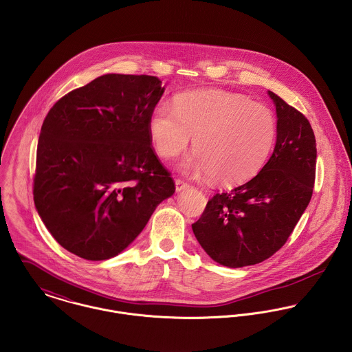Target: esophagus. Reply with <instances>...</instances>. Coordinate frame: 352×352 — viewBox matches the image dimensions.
<instances>
[{
	"label": "esophagus",
	"instance_id": "1",
	"mask_svg": "<svg viewBox=\"0 0 352 352\" xmlns=\"http://www.w3.org/2000/svg\"><path fill=\"white\" fill-rule=\"evenodd\" d=\"M188 186H189L188 182H185V181H182V179H175V190H177V192H181V190L186 189Z\"/></svg>",
	"mask_w": 352,
	"mask_h": 352
}]
</instances>
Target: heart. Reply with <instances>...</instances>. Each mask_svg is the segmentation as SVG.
<instances>
[{"mask_svg":"<svg viewBox=\"0 0 352 352\" xmlns=\"http://www.w3.org/2000/svg\"><path fill=\"white\" fill-rule=\"evenodd\" d=\"M148 129L157 154L166 159L186 150L195 136V153L181 163L182 170L234 186L251 179L267 162L276 120L267 107L245 96L204 90L178 96L174 108L159 104Z\"/></svg>","mask_w":352,"mask_h":352,"instance_id":"obj_1","label":"heart"}]
</instances>
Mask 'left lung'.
Segmentation results:
<instances>
[{"mask_svg": "<svg viewBox=\"0 0 352 352\" xmlns=\"http://www.w3.org/2000/svg\"><path fill=\"white\" fill-rule=\"evenodd\" d=\"M276 142L263 168L248 182L208 201L192 224L204 251L227 267L263 262L289 239L312 198L316 139L301 112L269 90Z\"/></svg>", "mask_w": 352, "mask_h": 352, "instance_id": "obj_1", "label": "left lung"}]
</instances>
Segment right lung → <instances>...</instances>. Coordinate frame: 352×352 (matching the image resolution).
Listing matches in <instances>:
<instances>
[{"mask_svg": "<svg viewBox=\"0 0 352 352\" xmlns=\"http://www.w3.org/2000/svg\"><path fill=\"white\" fill-rule=\"evenodd\" d=\"M163 91L157 77L105 74L62 97L44 118L35 206L50 234L79 258L116 256L174 195L148 129Z\"/></svg>", "mask_w": 352, "mask_h": 352, "instance_id": "1", "label": "right lung"}]
</instances>
